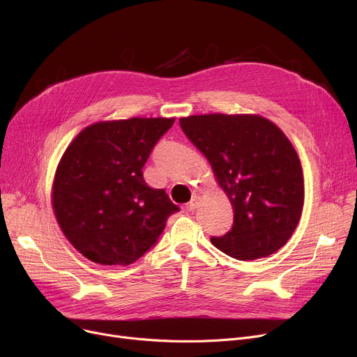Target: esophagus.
I'll use <instances>...</instances> for the list:
<instances>
[{
	"label": "esophagus",
	"mask_w": 357,
	"mask_h": 357,
	"mask_svg": "<svg viewBox=\"0 0 357 357\" xmlns=\"http://www.w3.org/2000/svg\"><path fill=\"white\" fill-rule=\"evenodd\" d=\"M197 205H198V197L195 195V197H192V199L185 205V208L188 210V211H194L195 208H197Z\"/></svg>",
	"instance_id": "obj_1"
}]
</instances>
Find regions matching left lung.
Wrapping results in <instances>:
<instances>
[{
  "label": "left lung",
  "instance_id": "1",
  "mask_svg": "<svg viewBox=\"0 0 357 357\" xmlns=\"http://www.w3.org/2000/svg\"><path fill=\"white\" fill-rule=\"evenodd\" d=\"M179 124L233 205L231 230L211 237L213 245L237 260L278 252L304 205L303 167L288 137L272 121L250 114L191 116Z\"/></svg>",
  "mask_w": 357,
  "mask_h": 357
}]
</instances>
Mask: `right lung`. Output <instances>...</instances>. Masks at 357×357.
<instances>
[{
	"mask_svg": "<svg viewBox=\"0 0 357 357\" xmlns=\"http://www.w3.org/2000/svg\"><path fill=\"white\" fill-rule=\"evenodd\" d=\"M175 119L100 121L63 153L53 181L56 220L70 245L100 265L127 266L156 245L179 211L142 167Z\"/></svg>",
	"mask_w": 357,
	"mask_h": 357,
	"instance_id": "obj_1",
	"label": "right lung"
}]
</instances>
